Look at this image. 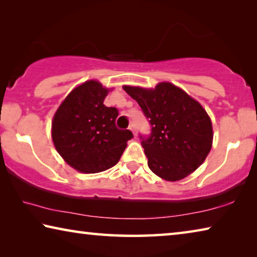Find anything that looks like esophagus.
<instances>
[{"label":"esophagus","mask_w":257,"mask_h":257,"mask_svg":"<svg viewBox=\"0 0 257 257\" xmlns=\"http://www.w3.org/2000/svg\"><path fill=\"white\" fill-rule=\"evenodd\" d=\"M129 130H130V132H132V133L134 134V136H135V137H136V133H135V125H134L133 123L129 125Z\"/></svg>","instance_id":"34e87169"}]
</instances>
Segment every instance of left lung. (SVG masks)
<instances>
[{
	"instance_id": "left-lung-1",
	"label": "left lung",
	"mask_w": 257,
	"mask_h": 257,
	"mask_svg": "<svg viewBox=\"0 0 257 257\" xmlns=\"http://www.w3.org/2000/svg\"><path fill=\"white\" fill-rule=\"evenodd\" d=\"M149 119V137L139 136L149 168L168 181L189 176L206 159L212 147L211 119L196 99L171 82L154 89L123 86Z\"/></svg>"
}]
</instances>
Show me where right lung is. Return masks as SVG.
<instances>
[{
	"label": "right lung",
	"instance_id": "add662e5",
	"mask_svg": "<svg viewBox=\"0 0 257 257\" xmlns=\"http://www.w3.org/2000/svg\"><path fill=\"white\" fill-rule=\"evenodd\" d=\"M108 89L97 80L76 87L61 103L52 121V139L63 160L82 173H96L118 163L130 130L116 128L119 112L103 104Z\"/></svg>",
	"mask_w": 257,
	"mask_h": 257
}]
</instances>
